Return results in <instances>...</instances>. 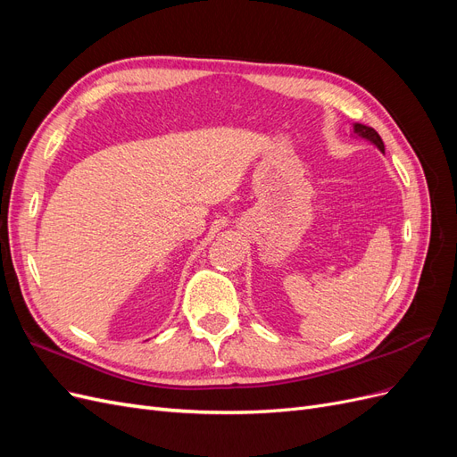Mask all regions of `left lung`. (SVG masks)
<instances>
[{"label": "left lung", "mask_w": 457, "mask_h": 457, "mask_svg": "<svg viewBox=\"0 0 457 457\" xmlns=\"http://www.w3.org/2000/svg\"><path fill=\"white\" fill-rule=\"evenodd\" d=\"M353 135L370 141L371 145H376L381 152H385V145L381 141V137L373 128H368V126H364V123H353Z\"/></svg>", "instance_id": "1"}]
</instances>
